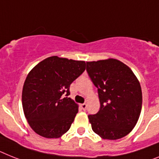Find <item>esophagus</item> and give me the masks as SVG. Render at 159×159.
I'll return each instance as SVG.
<instances>
[{
	"mask_svg": "<svg viewBox=\"0 0 159 159\" xmlns=\"http://www.w3.org/2000/svg\"><path fill=\"white\" fill-rule=\"evenodd\" d=\"M81 107H82V110H86L87 105H86V103H82V104H81Z\"/></svg>",
	"mask_w": 159,
	"mask_h": 159,
	"instance_id": "1",
	"label": "esophagus"
}]
</instances>
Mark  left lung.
<instances>
[{
	"label": "left lung",
	"mask_w": 159,
	"mask_h": 159,
	"mask_svg": "<svg viewBox=\"0 0 159 159\" xmlns=\"http://www.w3.org/2000/svg\"><path fill=\"white\" fill-rule=\"evenodd\" d=\"M86 71L98 88L100 109L88 116L93 131L102 139L125 137L137 125L142 106L140 82L132 69L113 58L86 61Z\"/></svg>",
	"instance_id": "obj_1"
}]
</instances>
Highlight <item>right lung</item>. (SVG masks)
I'll return each instance as SVG.
<instances>
[{
    "label": "right lung",
    "instance_id": "1",
    "mask_svg": "<svg viewBox=\"0 0 159 159\" xmlns=\"http://www.w3.org/2000/svg\"><path fill=\"white\" fill-rule=\"evenodd\" d=\"M86 69V61L48 57L29 72L22 88L24 115L34 133L59 138L67 133L78 112L69 97L70 84Z\"/></svg>",
    "mask_w": 159,
    "mask_h": 159
}]
</instances>
